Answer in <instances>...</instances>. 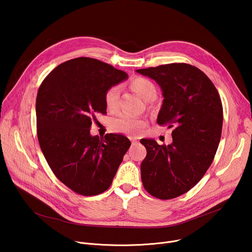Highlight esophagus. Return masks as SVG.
<instances>
[{
  "label": "esophagus",
  "mask_w": 252,
  "mask_h": 252,
  "mask_svg": "<svg viewBox=\"0 0 252 252\" xmlns=\"http://www.w3.org/2000/svg\"><path fill=\"white\" fill-rule=\"evenodd\" d=\"M129 139L131 140V145L132 146H136V145H138V143H139V141L137 140L136 137H129Z\"/></svg>",
  "instance_id": "esophagus-1"
}]
</instances>
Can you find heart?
<instances>
[{
    "mask_svg": "<svg viewBox=\"0 0 252 252\" xmlns=\"http://www.w3.org/2000/svg\"><path fill=\"white\" fill-rule=\"evenodd\" d=\"M129 88L138 94L143 100L153 101L157 98L158 90L156 85L146 78H135L129 83ZM120 91L118 87H112L105 92L104 103L109 112H116L119 106ZM147 126V121L139 118H133L127 115H121L111 123V128L115 132H124L136 134Z\"/></svg>",
    "mask_w": 252,
    "mask_h": 252,
    "instance_id": "obj_1",
    "label": "heart"
}]
</instances>
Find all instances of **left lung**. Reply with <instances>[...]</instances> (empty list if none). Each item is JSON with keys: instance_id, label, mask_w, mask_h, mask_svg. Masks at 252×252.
Wrapping results in <instances>:
<instances>
[{"instance_id": "left-lung-1", "label": "left lung", "mask_w": 252, "mask_h": 252, "mask_svg": "<svg viewBox=\"0 0 252 252\" xmlns=\"http://www.w3.org/2000/svg\"><path fill=\"white\" fill-rule=\"evenodd\" d=\"M157 82L162 92L158 125L173 127L170 145L142 138L147 157L141 181L155 197L170 199L191 189L204 175L218 151L223 112L217 88L196 66L168 63L136 69Z\"/></svg>"}]
</instances>
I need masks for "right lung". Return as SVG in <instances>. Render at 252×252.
<instances>
[{
    "label": "right lung",
    "mask_w": 252,
    "mask_h": 252,
    "mask_svg": "<svg viewBox=\"0 0 252 252\" xmlns=\"http://www.w3.org/2000/svg\"><path fill=\"white\" fill-rule=\"evenodd\" d=\"M128 78L124 70L92 58H77L54 68L40 86L35 114L41 150L60 181L82 195L109 189L130 147L120 133L100 138L90 127L105 114V92Z\"/></svg>",
    "instance_id": "right-lung-1"
}]
</instances>
